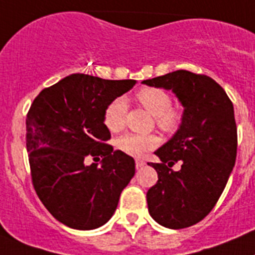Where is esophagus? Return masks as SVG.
Returning <instances> with one entry per match:
<instances>
[{"label":"esophagus","instance_id":"obj_1","mask_svg":"<svg viewBox=\"0 0 255 255\" xmlns=\"http://www.w3.org/2000/svg\"><path fill=\"white\" fill-rule=\"evenodd\" d=\"M134 163H136V167L140 168V167H142V166H144V164H145V160L144 159H140V158H137V159L134 160Z\"/></svg>","mask_w":255,"mask_h":255}]
</instances>
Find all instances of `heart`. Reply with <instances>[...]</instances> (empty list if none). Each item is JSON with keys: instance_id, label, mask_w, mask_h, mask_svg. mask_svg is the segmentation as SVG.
Returning a JSON list of instances; mask_svg holds the SVG:
<instances>
[{"instance_id": "heart-1", "label": "heart", "mask_w": 255, "mask_h": 255, "mask_svg": "<svg viewBox=\"0 0 255 255\" xmlns=\"http://www.w3.org/2000/svg\"><path fill=\"white\" fill-rule=\"evenodd\" d=\"M136 100L151 115L157 127L164 133L172 134L183 124V111L172 106V97L164 89L155 87L142 88L136 93ZM127 102L123 97H118L106 106L104 113V124L110 132H121L126 126ZM159 144L155 134L126 133L117 140V147L122 153L131 157H142Z\"/></svg>"}]
</instances>
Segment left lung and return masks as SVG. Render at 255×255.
Returning a JSON list of instances; mask_svg holds the SVG:
<instances>
[{
	"mask_svg": "<svg viewBox=\"0 0 255 255\" xmlns=\"http://www.w3.org/2000/svg\"><path fill=\"white\" fill-rule=\"evenodd\" d=\"M149 87L174 92L184 106L181 127L154 151L158 181L147 190L149 214L160 226L180 230L198 223L223 193L237 154L233 104L206 75L177 70L144 80ZM180 161L179 171L170 167Z\"/></svg>",
	"mask_w": 255,
	"mask_h": 255,
	"instance_id": "left-lung-1",
	"label": "left lung"
}]
</instances>
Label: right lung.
Listing matches in <instances>:
<instances>
[{"instance_id": "add662e5", "label": "right lung", "mask_w": 255, "mask_h": 255, "mask_svg": "<svg viewBox=\"0 0 255 255\" xmlns=\"http://www.w3.org/2000/svg\"><path fill=\"white\" fill-rule=\"evenodd\" d=\"M136 80L72 74L42 89L27 114L25 145L32 184L49 213L74 230H95L115 213L134 175L133 158L106 144L105 109ZM88 156L103 158L87 166Z\"/></svg>"}]
</instances>
